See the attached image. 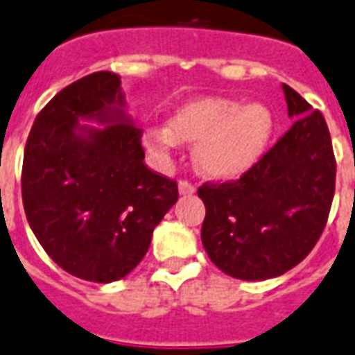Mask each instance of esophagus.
I'll list each match as a JSON object with an SVG mask.
<instances>
[{
  "label": "esophagus",
  "mask_w": 355,
  "mask_h": 355,
  "mask_svg": "<svg viewBox=\"0 0 355 355\" xmlns=\"http://www.w3.org/2000/svg\"><path fill=\"white\" fill-rule=\"evenodd\" d=\"M196 192V187L189 183V181H180V194L187 196V194H194Z\"/></svg>",
  "instance_id": "34e87169"
}]
</instances>
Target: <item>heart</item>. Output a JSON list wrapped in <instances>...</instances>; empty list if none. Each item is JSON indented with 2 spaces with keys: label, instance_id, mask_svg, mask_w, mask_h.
Returning a JSON list of instances; mask_svg holds the SVG:
<instances>
[{
  "label": "heart",
  "instance_id": "heart-1",
  "mask_svg": "<svg viewBox=\"0 0 355 355\" xmlns=\"http://www.w3.org/2000/svg\"><path fill=\"white\" fill-rule=\"evenodd\" d=\"M274 114L263 103L200 96L170 112L166 128L142 131L148 155L166 168L180 144H194V163L211 180L232 181L263 161L274 137Z\"/></svg>",
  "mask_w": 355,
  "mask_h": 355
}]
</instances>
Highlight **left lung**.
Wrapping results in <instances>:
<instances>
[{
    "mask_svg": "<svg viewBox=\"0 0 355 355\" xmlns=\"http://www.w3.org/2000/svg\"><path fill=\"white\" fill-rule=\"evenodd\" d=\"M295 122L239 181L202 185V243L224 274L244 282L277 277L317 244L335 192V157L326 120L282 85Z\"/></svg>",
    "mask_w": 355,
    "mask_h": 355,
    "instance_id": "obj_1",
    "label": "left lung"
}]
</instances>
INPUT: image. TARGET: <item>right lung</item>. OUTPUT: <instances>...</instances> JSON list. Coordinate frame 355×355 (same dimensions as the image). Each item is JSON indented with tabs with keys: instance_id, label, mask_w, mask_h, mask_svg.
<instances>
[{
	"instance_id": "obj_1",
	"label": "right lung",
	"mask_w": 355,
	"mask_h": 355,
	"mask_svg": "<svg viewBox=\"0 0 355 355\" xmlns=\"http://www.w3.org/2000/svg\"><path fill=\"white\" fill-rule=\"evenodd\" d=\"M21 198L35 237L68 274L111 283L142 261L178 185L144 164L120 76L90 73L40 111L24 152Z\"/></svg>"
}]
</instances>
